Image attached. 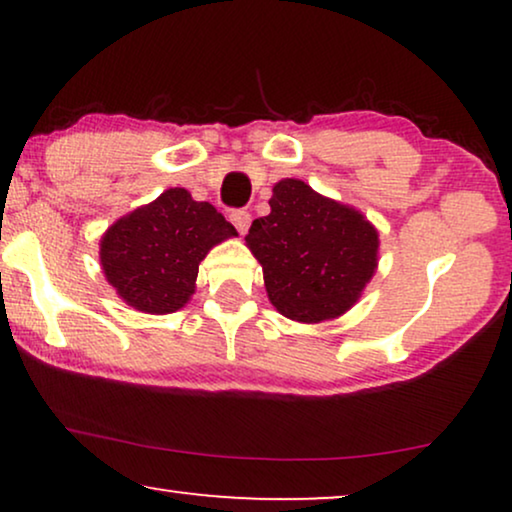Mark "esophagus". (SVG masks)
I'll return each instance as SVG.
<instances>
[{
    "label": "esophagus",
    "instance_id": "esophagus-1",
    "mask_svg": "<svg viewBox=\"0 0 512 512\" xmlns=\"http://www.w3.org/2000/svg\"><path fill=\"white\" fill-rule=\"evenodd\" d=\"M230 221H233V226L240 230V235H244L251 226V214L247 209H235V212H230Z\"/></svg>",
    "mask_w": 512,
    "mask_h": 512
}]
</instances>
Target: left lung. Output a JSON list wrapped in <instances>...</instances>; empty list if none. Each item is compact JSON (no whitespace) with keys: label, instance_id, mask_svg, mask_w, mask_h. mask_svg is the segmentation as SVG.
I'll use <instances>...</instances> for the list:
<instances>
[{"label":"left lung","instance_id":"obj_1","mask_svg":"<svg viewBox=\"0 0 512 512\" xmlns=\"http://www.w3.org/2000/svg\"><path fill=\"white\" fill-rule=\"evenodd\" d=\"M244 240L261 263L270 303L303 324L345 314L377 270L373 223L300 179L275 184L270 214L251 223Z\"/></svg>","mask_w":512,"mask_h":512}]
</instances>
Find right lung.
<instances>
[{
    "label": "right lung",
    "instance_id": "1",
    "mask_svg": "<svg viewBox=\"0 0 512 512\" xmlns=\"http://www.w3.org/2000/svg\"><path fill=\"white\" fill-rule=\"evenodd\" d=\"M235 235L233 223L209 202H195L186 188H170L102 235L100 263L130 307L170 314L191 300L209 249Z\"/></svg>",
    "mask_w": 512,
    "mask_h": 512
}]
</instances>
